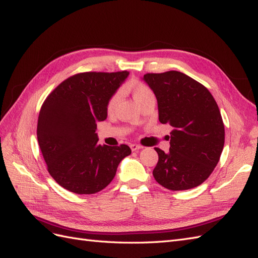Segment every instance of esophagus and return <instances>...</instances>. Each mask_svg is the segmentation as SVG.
I'll use <instances>...</instances> for the list:
<instances>
[{"mask_svg":"<svg viewBox=\"0 0 258 258\" xmlns=\"http://www.w3.org/2000/svg\"><path fill=\"white\" fill-rule=\"evenodd\" d=\"M130 148H131V150H133V151H139V150L142 149V147L140 146V144H136V143L130 144Z\"/></svg>","mask_w":258,"mask_h":258,"instance_id":"esophagus-1","label":"esophagus"}]
</instances>
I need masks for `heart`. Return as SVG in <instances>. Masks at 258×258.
Wrapping results in <instances>:
<instances>
[{
    "mask_svg": "<svg viewBox=\"0 0 258 258\" xmlns=\"http://www.w3.org/2000/svg\"><path fill=\"white\" fill-rule=\"evenodd\" d=\"M130 93H131V95H133L135 102L138 105L142 104L144 100L150 98V97H154L153 92L151 91L150 87L146 84H143V83H135V84L131 85L130 86ZM119 99H120V92H117L110 97L109 102L107 104V110L108 111H112L115 109L117 103L119 102Z\"/></svg>",
    "mask_w": 258,
    "mask_h": 258,
    "instance_id": "obj_1",
    "label": "heart"
}]
</instances>
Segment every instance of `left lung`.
I'll list each match as a JSON object with an SVG mask.
<instances>
[{"label": "left lung", "mask_w": 258, "mask_h": 258, "mask_svg": "<svg viewBox=\"0 0 258 258\" xmlns=\"http://www.w3.org/2000/svg\"><path fill=\"white\" fill-rule=\"evenodd\" d=\"M158 100L159 120L173 127L169 151L159 148L153 176L169 190L197 187L210 176L224 146V125L206 87L178 71L144 74Z\"/></svg>", "instance_id": "8db88e82"}]
</instances>
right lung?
Masks as SVG:
<instances>
[{
    "label": "right lung",
    "mask_w": 258,
    "mask_h": 258,
    "mask_svg": "<svg viewBox=\"0 0 258 258\" xmlns=\"http://www.w3.org/2000/svg\"><path fill=\"white\" fill-rule=\"evenodd\" d=\"M129 72H85L67 79L41 106L37 138L48 172L74 194L98 192L114 179L131 150L97 143V122L107 118L110 97Z\"/></svg>",
    "instance_id": "obj_1"
}]
</instances>
